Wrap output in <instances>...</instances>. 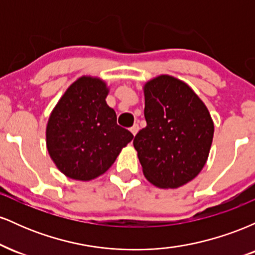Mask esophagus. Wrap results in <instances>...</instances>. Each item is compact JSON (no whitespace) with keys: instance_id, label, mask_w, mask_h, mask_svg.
Instances as JSON below:
<instances>
[{"instance_id":"obj_1","label":"esophagus","mask_w":255,"mask_h":255,"mask_svg":"<svg viewBox=\"0 0 255 255\" xmlns=\"http://www.w3.org/2000/svg\"><path fill=\"white\" fill-rule=\"evenodd\" d=\"M137 130H139V125H137V124H134V125L131 126V127H130V131H131V134H133V135H135V134L137 133Z\"/></svg>"}]
</instances>
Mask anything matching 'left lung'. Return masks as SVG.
<instances>
[{"mask_svg":"<svg viewBox=\"0 0 255 255\" xmlns=\"http://www.w3.org/2000/svg\"><path fill=\"white\" fill-rule=\"evenodd\" d=\"M146 126L133 140L145 177L177 188L204 168L213 139L209 110L183 81L160 75L145 85Z\"/></svg>","mask_w":255,"mask_h":255,"instance_id":"1","label":"left lung"}]
</instances>
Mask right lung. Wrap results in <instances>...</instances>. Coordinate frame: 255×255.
<instances>
[{"label":"right lung","instance_id":"1","mask_svg":"<svg viewBox=\"0 0 255 255\" xmlns=\"http://www.w3.org/2000/svg\"><path fill=\"white\" fill-rule=\"evenodd\" d=\"M108 89L97 78L78 79L66 91L46 126V146L58 170L74 180L104 174L133 139L105 102Z\"/></svg>","mask_w":255,"mask_h":255}]
</instances>
